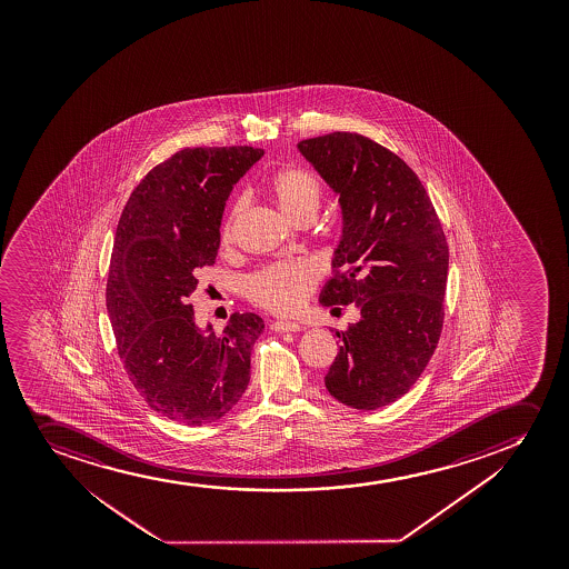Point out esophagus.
I'll list each match as a JSON object with an SVG mask.
<instances>
[{
    "mask_svg": "<svg viewBox=\"0 0 569 569\" xmlns=\"http://www.w3.org/2000/svg\"><path fill=\"white\" fill-rule=\"evenodd\" d=\"M271 330L273 332H300V325H296V322H287V320H274L271 322Z\"/></svg>",
    "mask_w": 569,
    "mask_h": 569,
    "instance_id": "34e87169",
    "label": "esophagus"
}]
</instances>
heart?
<instances>
[{
  "instance_id": "heart-1",
  "label": "heart",
  "mask_w": 569,
  "mask_h": 569,
  "mask_svg": "<svg viewBox=\"0 0 569 569\" xmlns=\"http://www.w3.org/2000/svg\"><path fill=\"white\" fill-rule=\"evenodd\" d=\"M268 193L290 222H311L322 201V183L303 167H287L269 178ZM244 201L237 199L223 218L220 241L228 247L233 241L237 218ZM319 281L313 263L306 260L279 261L250 274L244 284L249 300L273 313H295L306 303Z\"/></svg>"
}]
</instances>
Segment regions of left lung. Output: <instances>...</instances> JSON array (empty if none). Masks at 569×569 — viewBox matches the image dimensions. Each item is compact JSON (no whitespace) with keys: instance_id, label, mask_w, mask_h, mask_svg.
I'll use <instances>...</instances> for the list:
<instances>
[{"instance_id":"left-lung-1","label":"left lung","mask_w":569,"mask_h":569,"mask_svg":"<svg viewBox=\"0 0 569 569\" xmlns=\"http://www.w3.org/2000/svg\"><path fill=\"white\" fill-rule=\"evenodd\" d=\"M301 153L340 196L343 236L322 306L359 308L338 333L325 376L333 399L357 410L391 405L412 389L445 327L448 242L418 174L359 132L301 140Z\"/></svg>"}]
</instances>
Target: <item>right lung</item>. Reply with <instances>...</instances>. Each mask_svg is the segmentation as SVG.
I'll use <instances>...</instances> for the list:
<instances>
[{
	"label": "right lung",
	"instance_id": "obj_1",
	"mask_svg": "<svg viewBox=\"0 0 569 569\" xmlns=\"http://www.w3.org/2000/svg\"><path fill=\"white\" fill-rule=\"evenodd\" d=\"M261 156L183 148L142 178L119 218L106 284L119 359L151 410L178 423H212L249 386L263 320L233 313L222 332L201 330L190 296L199 269L214 266L229 193Z\"/></svg>",
	"mask_w": 569,
	"mask_h": 569
}]
</instances>
